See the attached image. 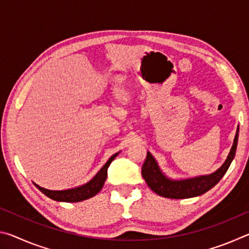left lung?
Instances as JSON below:
<instances>
[{"mask_svg": "<svg viewBox=\"0 0 249 249\" xmlns=\"http://www.w3.org/2000/svg\"><path fill=\"white\" fill-rule=\"evenodd\" d=\"M239 126L236 129L235 138L229 156L224 163L216 171L210 175L193 177L188 179H171L163 174L160 169L157 160L154 158L149 151H147V157L142 167V176L145 179L148 187L158 196L170 199H188L203 195L212 189L225 172L229 169L231 162L235 157L236 148H237Z\"/></svg>", "mask_w": 249, "mask_h": 249, "instance_id": "1", "label": "left lung"}]
</instances>
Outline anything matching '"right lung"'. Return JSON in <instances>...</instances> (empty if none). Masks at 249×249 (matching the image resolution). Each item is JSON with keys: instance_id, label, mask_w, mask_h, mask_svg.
Returning a JSON list of instances; mask_svg holds the SVG:
<instances>
[{"instance_id": "obj_1", "label": "right lung", "mask_w": 249, "mask_h": 249, "mask_svg": "<svg viewBox=\"0 0 249 249\" xmlns=\"http://www.w3.org/2000/svg\"><path fill=\"white\" fill-rule=\"evenodd\" d=\"M120 154L116 153L109 158L107 163L101 168L98 174H96L93 178L90 181H88L87 183L82 185H79V187H75L72 189H67V190H48V189L41 188L40 185L35 184V187L38 189L39 191L44 193L45 196H47L52 200L58 201V202H80L87 199H90V197L94 196L95 195L101 191V189L103 188L105 180H107V168L111 165V162L115 159L117 155Z\"/></svg>"}]
</instances>
